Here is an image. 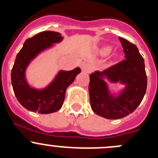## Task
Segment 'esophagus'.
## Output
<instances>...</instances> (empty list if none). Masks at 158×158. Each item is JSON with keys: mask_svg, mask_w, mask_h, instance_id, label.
<instances>
[{"mask_svg": "<svg viewBox=\"0 0 158 158\" xmlns=\"http://www.w3.org/2000/svg\"><path fill=\"white\" fill-rule=\"evenodd\" d=\"M82 72H84V73H89L90 72H92V66H91L89 63H83L82 66Z\"/></svg>", "mask_w": 158, "mask_h": 158, "instance_id": "1", "label": "esophagus"}]
</instances>
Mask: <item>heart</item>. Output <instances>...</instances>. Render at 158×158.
<instances>
[{
    "label": "heart",
    "instance_id": "heart-1",
    "mask_svg": "<svg viewBox=\"0 0 158 158\" xmlns=\"http://www.w3.org/2000/svg\"><path fill=\"white\" fill-rule=\"evenodd\" d=\"M111 48L110 47H105V48H103L102 49V53L104 54V55H107V54H109L110 52H111Z\"/></svg>",
    "mask_w": 158,
    "mask_h": 158
}]
</instances>
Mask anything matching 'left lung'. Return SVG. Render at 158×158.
I'll return each mask as SVG.
<instances>
[{"label": "left lung", "instance_id": "1", "mask_svg": "<svg viewBox=\"0 0 158 158\" xmlns=\"http://www.w3.org/2000/svg\"><path fill=\"white\" fill-rule=\"evenodd\" d=\"M119 40L125 60L89 76L91 108L95 114L107 119L122 118L133 112L141 102L147 89L144 61L138 47L120 36ZM104 79L113 83L120 82L125 88L118 95H113Z\"/></svg>", "mask_w": 158, "mask_h": 158}]
</instances>
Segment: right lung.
Returning a JSON list of instances; mask_svg holds the SVG:
<instances>
[{
  "instance_id": "1",
  "label": "right lung",
  "mask_w": 158,
  "mask_h": 158,
  "mask_svg": "<svg viewBox=\"0 0 158 158\" xmlns=\"http://www.w3.org/2000/svg\"><path fill=\"white\" fill-rule=\"evenodd\" d=\"M60 33L44 31L27 40L17 53L11 70V83L16 98L26 109L40 114H49L61 109L68 86L81 73L76 67L70 71L60 70L47 87L35 89L26 79V69L41 52L63 40Z\"/></svg>"
}]
</instances>
